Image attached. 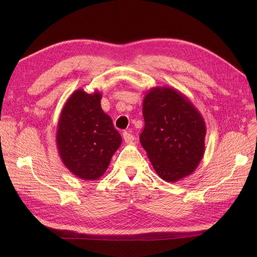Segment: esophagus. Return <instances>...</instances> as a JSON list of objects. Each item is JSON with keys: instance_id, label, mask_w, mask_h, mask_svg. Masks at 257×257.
Wrapping results in <instances>:
<instances>
[{"instance_id": "obj_1", "label": "esophagus", "mask_w": 257, "mask_h": 257, "mask_svg": "<svg viewBox=\"0 0 257 257\" xmlns=\"http://www.w3.org/2000/svg\"><path fill=\"white\" fill-rule=\"evenodd\" d=\"M123 139L126 144H130V143H133L135 138H134V135H132L130 132L127 131V132H124V133H123Z\"/></svg>"}]
</instances>
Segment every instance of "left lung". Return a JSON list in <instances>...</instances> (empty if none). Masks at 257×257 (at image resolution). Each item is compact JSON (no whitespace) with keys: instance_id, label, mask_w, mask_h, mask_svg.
Returning <instances> with one entry per match:
<instances>
[{"instance_id":"obj_1","label":"left lung","mask_w":257,"mask_h":257,"mask_svg":"<svg viewBox=\"0 0 257 257\" xmlns=\"http://www.w3.org/2000/svg\"><path fill=\"white\" fill-rule=\"evenodd\" d=\"M145 128L141 144L160 178L177 182L197 168L205 153L206 124L181 92L155 87L143 103Z\"/></svg>"}]
</instances>
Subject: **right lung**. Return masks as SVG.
I'll use <instances>...</instances> for the list:
<instances>
[{
    "instance_id": "right-lung-1",
    "label": "right lung",
    "mask_w": 257,
    "mask_h": 257,
    "mask_svg": "<svg viewBox=\"0 0 257 257\" xmlns=\"http://www.w3.org/2000/svg\"><path fill=\"white\" fill-rule=\"evenodd\" d=\"M102 93L76 90L59 118L56 142L65 167L83 180H97L109 166L122 138L100 107Z\"/></svg>"
}]
</instances>
